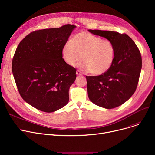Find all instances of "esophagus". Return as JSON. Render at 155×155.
<instances>
[{"label": "esophagus", "instance_id": "esophagus-1", "mask_svg": "<svg viewBox=\"0 0 155 155\" xmlns=\"http://www.w3.org/2000/svg\"><path fill=\"white\" fill-rule=\"evenodd\" d=\"M76 74H77V75H82V73L81 72L80 70H77Z\"/></svg>", "mask_w": 155, "mask_h": 155}]
</instances>
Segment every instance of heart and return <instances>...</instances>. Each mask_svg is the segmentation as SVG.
<instances>
[{
	"label": "heart",
	"instance_id": "obj_1",
	"mask_svg": "<svg viewBox=\"0 0 155 155\" xmlns=\"http://www.w3.org/2000/svg\"><path fill=\"white\" fill-rule=\"evenodd\" d=\"M80 68L91 71L95 75H102L112 66L115 60L116 48L110 40L103 39L90 32L77 34L68 40L61 49L62 58L70 66L74 67L82 58Z\"/></svg>",
	"mask_w": 155,
	"mask_h": 155
}]
</instances>
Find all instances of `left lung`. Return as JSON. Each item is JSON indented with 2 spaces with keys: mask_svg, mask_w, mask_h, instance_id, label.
I'll use <instances>...</instances> for the list:
<instances>
[{
  "mask_svg": "<svg viewBox=\"0 0 155 155\" xmlns=\"http://www.w3.org/2000/svg\"><path fill=\"white\" fill-rule=\"evenodd\" d=\"M88 31L111 41L116 48L114 61L107 72L99 76H86L88 98L99 107L116 108L131 98L136 91L142 67L140 52L126 34L109 31Z\"/></svg>",
  "mask_w": 155,
  "mask_h": 155,
  "instance_id": "obj_1",
  "label": "left lung"
}]
</instances>
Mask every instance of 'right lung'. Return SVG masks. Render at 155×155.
Here are the masks:
<instances>
[{"mask_svg": "<svg viewBox=\"0 0 155 155\" xmlns=\"http://www.w3.org/2000/svg\"><path fill=\"white\" fill-rule=\"evenodd\" d=\"M75 26L32 32L16 49L12 63L15 82L22 98L33 107L53 112L69 101V88L76 69L62 58L61 49Z\"/></svg>", "mask_w": 155, "mask_h": 155, "instance_id": "add662e5", "label": "right lung"}]
</instances>
